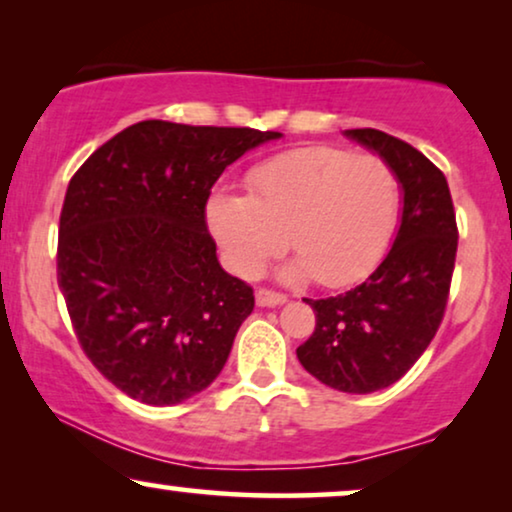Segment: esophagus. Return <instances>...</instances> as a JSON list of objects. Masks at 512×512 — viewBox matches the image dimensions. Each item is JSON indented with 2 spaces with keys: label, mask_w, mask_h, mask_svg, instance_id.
I'll use <instances>...</instances> for the list:
<instances>
[{
  "label": "esophagus",
  "mask_w": 512,
  "mask_h": 512,
  "mask_svg": "<svg viewBox=\"0 0 512 512\" xmlns=\"http://www.w3.org/2000/svg\"><path fill=\"white\" fill-rule=\"evenodd\" d=\"M284 303H286L284 293H277V291H270V289H258L256 291V305L258 307H277V305H284Z\"/></svg>",
  "instance_id": "esophagus-1"
}]
</instances>
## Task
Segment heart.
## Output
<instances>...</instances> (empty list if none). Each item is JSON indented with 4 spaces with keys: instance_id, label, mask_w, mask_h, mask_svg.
Instances as JSON below:
<instances>
[{
    "instance_id": "heart-1",
    "label": "heart",
    "mask_w": 512,
    "mask_h": 512,
    "mask_svg": "<svg viewBox=\"0 0 512 512\" xmlns=\"http://www.w3.org/2000/svg\"><path fill=\"white\" fill-rule=\"evenodd\" d=\"M247 186L249 195L216 191L207 202L209 233L235 275H256L289 233L300 258L286 277L345 286L375 268L394 235L398 179L375 156L298 149L251 170Z\"/></svg>"
}]
</instances>
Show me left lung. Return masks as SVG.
<instances>
[{
	"label": "left lung",
	"instance_id": "8db88e82",
	"mask_svg": "<svg viewBox=\"0 0 512 512\" xmlns=\"http://www.w3.org/2000/svg\"><path fill=\"white\" fill-rule=\"evenodd\" d=\"M345 135L394 170L403 193L401 226L366 282L333 298H305L317 326L296 354L326 387L373 394L401 380L431 345L450 296L459 233L445 174L424 153L382 130Z\"/></svg>",
	"mask_w": 512,
	"mask_h": 512
}]
</instances>
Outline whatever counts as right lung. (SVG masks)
<instances>
[{"mask_svg": "<svg viewBox=\"0 0 512 512\" xmlns=\"http://www.w3.org/2000/svg\"><path fill=\"white\" fill-rule=\"evenodd\" d=\"M279 137L142 121L69 181L58 286L83 352L135 401L177 405L226 366L254 291L221 268L205 207L228 165Z\"/></svg>", "mask_w": 512, "mask_h": 512, "instance_id": "add662e5", "label": "right lung"}]
</instances>
